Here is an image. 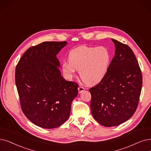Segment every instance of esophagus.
Instances as JSON below:
<instances>
[{"label": "esophagus", "mask_w": 151, "mask_h": 151, "mask_svg": "<svg viewBox=\"0 0 151 151\" xmlns=\"http://www.w3.org/2000/svg\"><path fill=\"white\" fill-rule=\"evenodd\" d=\"M78 93H81L84 90V87H83V86H80L79 87H78Z\"/></svg>", "instance_id": "esophagus-1"}]
</instances>
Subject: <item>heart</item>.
Here are the masks:
<instances>
[{
  "label": "heart",
  "instance_id": "obj_1",
  "mask_svg": "<svg viewBox=\"0 0 151 151\" xmlns=\"http://www.w3.org/2000/svg\"><path fill=\"white\" fill-rule=\"evenodd\" d=\"M68 60L63 62L62 70L65 78L72 79L76 70L84 82L96 84L107 75L111 63V54L105 47H93L81 45L72 50Z\"/></svg>",
  "mask_w": 151,
  "mask_h": 151
}]
</instances>
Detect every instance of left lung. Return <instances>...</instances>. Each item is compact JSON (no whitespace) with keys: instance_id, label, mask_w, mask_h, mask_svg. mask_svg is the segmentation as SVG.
I'll return each instance as SVG.
<instances>
[{"instance_id":"obj_1","label":"left lung","mask_w":151,"mask_h":151,"mask_svg":"<svg viewBox=\"0 0 151 151\" xmlns=\"http://www.w3.org/2000/svg\"><path fill=\"white\" fill-rule=\"evenodd\" d=\"M112 41L115 52L107 75L89 90L92 115L107 127L119 125L133 115L142 84L141 71L132 49L115 39Z\"/></svg>"}]
</instances>
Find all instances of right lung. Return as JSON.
Masks as SVG:
<instances>
[{"instance_id": "1", "label": "right lung", "mask_w": 151, "mask_h": 151, "mask_svg": "<svg viewBox=\"0 0 151 151\" xmlns=\"http://www.w3.org/2000/svg\"><path fill=\"white\" fill-rule=\"evenodd\" d=\"M66 41L44 42L29 47L15 70V83L23 114L43 128L58 127L67 120L78 84L61 75L57 55Z\"/></svg>"}]
</instances>
